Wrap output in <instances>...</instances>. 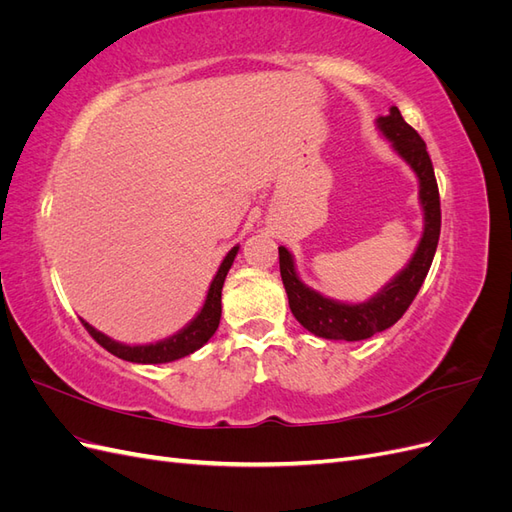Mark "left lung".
Segmentation results:
<instances>
[{"label": "left lung", "instance_id": "obj_1", "mask_svg": "<svg viewBox=\"0 0 512 512\" xmlns=\"http://www.w3.org/2000/svg\"><path fill=\"white\" fill-rule=\"evenodd\" d=\"M376 123L380 132L393 143V149L410 164L418 177V200H421L425 215L423 237L418 241L416 252L408 265L380 292L363 303L333 301L305 286L299 280L297 269H294L292 254L284 245H280V273L288 294L290 312L316 337L361 342V339L393 327L406 314L416 292L421 290L438 247L442 222L440 192L425 141L412 126H408L397 106H391V113L378 117Z\"/></svg>", "mask_w": 512, "mask_h": 512}]
</instances>
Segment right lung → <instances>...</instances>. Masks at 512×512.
<instances>
[{
    "label": "right lung",
    "instance_id": "obj_1",
    "mask_svg": "<svg viewBox=\"0 0 512 512\" xmlns=\"http://www.w3.org/2000/svg\"><path fill=\"white\" fill-rule=\"evenodd\" d=\"M239 252V245L232 247V250L226 254V258L222 260V265L215 273L213 282L209 286L207 292V299L205 305L200 312L196 314V318L185 324V327L170 335L166 339H160L156 344H143V346H128V344H119L115 339H111L108 335H104L102 331L91 327L89 322H83V327L89 331V335L96 339V342L106 348L111 354L119 356L123 361H130V363H170V361H177L183 359V356H188L192 352H196L198 348H203L211 335L218 331V324H220V316H222V286L224 280L228 275V269L232 267V260H235Z\"/></svg>",
    "mask_w": 512,
    "mask_h": 512
}]
</instances>
